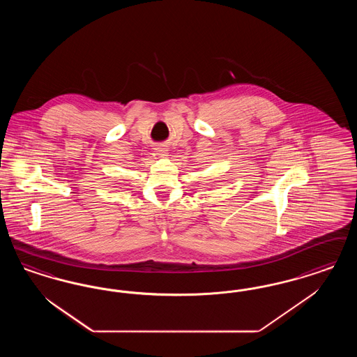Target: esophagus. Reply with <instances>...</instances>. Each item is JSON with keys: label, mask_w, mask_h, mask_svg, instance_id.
<instances>
[{"label": "esophagus", "mask_w": 357, "mask_h": 357, "mask_svg": "<svg viewBox=\"0 0 357 357\" xmlns=\"http://www.w3.org/2000/svg\"><path fill=\"white\" fill-rule=\"evenodd\" d=\"M155 150H157V153L159 155H166V154H167V151H169V150H167V147H166L165 144H158Z\"/></svg>", "instance_id": "1"}]
</instances>
